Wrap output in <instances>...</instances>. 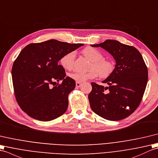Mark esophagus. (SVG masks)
<instances>
[{"label": "esophagus", "mask_w": 158, "mask_h": 158, "mask_svg": "<svg viewBox=\"0 0 158 158\" xmlns=\"http://www.w3.org/2000/svg\"><path fill=\"white\" fill-rule=\"evenodd\" d=\"M82 85V83L81 82H76V87H80Z\"/></svg>", "instance_id": "34e87169"}]
</instances>
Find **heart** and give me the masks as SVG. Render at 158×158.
Instances as JSON below:
<instances>
[{"label":"heart","mask_w":158,"mask_h":158,"mask_svg":"<svg viewBox=\"0 0 158 158\" xmlns=\"http://www.w3.org/2000/svg\"><path fill=\"white\" fill-rule=\"evenodd\" d=\"M83 55L88 58L92 64L90 65L91 69L87 72H75L69 74L72 79L76 82H82L90 79H93L99 75L101 78H107L111 74L114 69V63L110 60L103 59V55L97 49L88 47L82 50ZM75 59V52H69L61 57L60 63L62 67L67 70H72L73 68Z\"/></svg>","instance_id":"b5f03b06"}]
</instances>
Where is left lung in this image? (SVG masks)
I'll use <instances>...</instances> for the list:
<instances>
[{
    "instance_id": "8db88e82",
    "label": "left lung",
    "mask_w": 158,
    "mask_h": 158,
    "mask_svg": "<svg viewBox=\"0 0 158 158\" xmlns=\"http://www.w3.org/2000/svg\"><path fill=\"white\" fill-rule=\"evenodd\" d=\"M93 47H101L113 56V72L103 80L109 86L92 82L89 100L92 110L111 121L124 119L141 103L148 80V70L141 54L134 47L118 40H107Z\"/></svg>"
}]
</instances>
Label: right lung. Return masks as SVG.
I'll list each match as a JSON object with an SVG mask.
<instances>
[{
	"label": "right lung",
	"mask_w": 158,
	"mask_h": 158,
	"mask_svg": "<svg viewBox=\"0 0 158 158\" xmlns=\"http://www.w3.org/2000/svg\"><path fill=\"white\" fill-rule=\"evenodd\" d=\"M82 45L52 39L30 44L20 52L12 67L13 85L17 103L29 116L47 122L67 110L68 94L76 82L65 77V69L58 62ZM59 81L62 83L54 85Z\"/></svg>",
	"instance_id": "obj_1"
}]
</instances>
